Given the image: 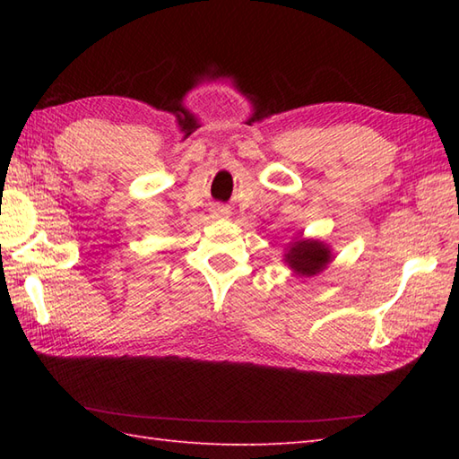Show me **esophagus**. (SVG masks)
<instances>
[{"instance_id": "1", "label": "esophagus", "mask_w": 459, "mask_h": 459, "mask_svg": "<svg viewBox=\"0 0 459 459\" xmlns=\"http://www.w3.org/2000/svg\"><path fill=\"white\" fill-rule=\"evenodd\" d=\"M217 214H219V217H224V214H229V211L227 209H217Z\"/></svg>"}]
</instances>
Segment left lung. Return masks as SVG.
<instances>
[{"label":"left lung","instance_id":"1","mask_svg":"<svg viewBox=\"0 0 459 459\" xmlns=\"http://www.w3.org/2000/svg\"><path fill=\"white\" fill-rule=\"evenodd\" d=\"M331 260L325 245L317 240H298L286 255V262L299 276H314Z\"/></svg>","mask_w":459,"mask_h":459}]
</instances>
